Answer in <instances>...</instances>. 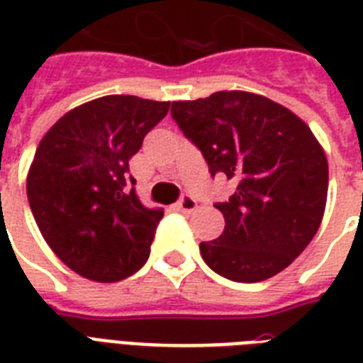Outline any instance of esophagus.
I'll use <instances>...</instances> for the list:
<instances>
[{"label":"esophagus","mask_w":363,"mask_h":363,"mask_svg":"<svg viewBox=\"0 0 363 363\" xmlns=\"http://www.w3.org/2000/svg\"><path fill=\"white\" fill-rule=\"evenodd\" d=\"M177 207H179V211H182V213H194V211L198 209V201H196V198L194 196H190V194H184L181 198V201L177 203Z\"/></svg>","instance_id":"34e87169"}]
</instances>
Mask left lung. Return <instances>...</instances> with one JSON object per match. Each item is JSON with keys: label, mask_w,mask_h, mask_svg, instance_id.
<instances>
[{"label": "left lung", "mask_w": 363, "mask_h": 363, "mask_svg": "<svg viewBox=\"0 0 363 363\" xmlns=\"http://www.w3.org/2000/svg\"><path fill=\"white\" fill-rule=\"evenodd\" d=\"M171 115L201 150L211 175L238 188L226 203L224 233L199 245L201 258L235 282L281 273L320 228L328 198V160L298 115L258 94L224 90L173 101Z\"/></svg>", "instance_id": "obj_1"}]
</instances>
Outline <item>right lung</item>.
<instances>
[{
    "instance_id": "add662e5",
    "label": "right lung",
    "mask_w": 363,
    "mask_h": 363,
    "mask_svg": "<svg viewBox=\"0 0 363 363\" xmlns=\"http://www.w3.org/2000/svg\"><path fill=\"white\" fill-rule=\"evenodd\" d=\"M169 101L104 96L65 113L39 143L28 201L47 245L96 282L133 275L150 254L162 209H148L130 177L131 156Z\"/></svg>"
}]
</instances>
